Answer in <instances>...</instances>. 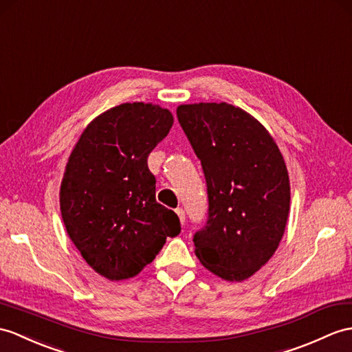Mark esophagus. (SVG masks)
<instances>
[{"label":"esophagus","instance_id":"1","mask_svg":"<svg viewBox=\"0 0 352 352\" xmlns=\"http://www.w3.org/2000/svg\"><path fill=\"white\" fill-rule=\"evenodd\" d=\"M175 213H177V216H178V219H179V222L184 223V222H186V213H184V210L178 207V208L175 210Z\"/></svg>","mask_w":352,"mask_h":352}]
</instances>
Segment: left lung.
<instances>
[{
	"label": "left lung",
	"mask_w": 352,
	"mask_h": 352,
	"mask_svg": "<svg viewBox=\"0 0 352 352\" xmlns=\"http://www.w3.org/2000/svg\"><path fill=\"white\" fill-rule=\"evenodd\" d=\"M177 117L207 182L208 219L193 235L196 256L228 282L246 280L274 255L287 226L282 153L256 118L225 102L179 104Z\"/></svg>",
	"instance_id": "left-lung-1"
}]
</instances>
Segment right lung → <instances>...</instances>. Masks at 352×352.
<instances>
[{
  "mask_svg": "<svg viewBox=\"0 0 352 352\" xmlns=\"http://www.w3.org/2000/svg\"><path fill=\"white\" fill-rule=\"evenodd\" d=\"M173 124V113L159 104H118L89 122L65 165L60 189L65 231L106 279L136 276L166 236L182 231L178 216L156 201V178L146 163Z\"/></svg>",
  "mask_w": 352,
  "mask_h": 352,
  "instance_id": "obj_1",
  "label": "right lung"
}]
</instances>
